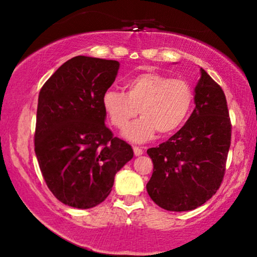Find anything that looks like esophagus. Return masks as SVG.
<instances>
[{"instance_id": "obj_1", "label": "esophagus", "mask_w": 257, "mask_h": 257, "mask_svg": "<svg viewBox=\"0 0 257 257\" xmlns=\"http://www.w3.org/2000/svg\"><path fill=\"white\" fill-rule=\"evenodd\" d=\"M133 150H134V155L135 156H141L144 153V150L141 149V147L134 146V147H133Z\"/></svg>"}]
</instances>
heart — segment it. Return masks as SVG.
Here are the masks:
<instances>
[{
	"instance_id": "heart-1",
	"label": "heart",
	"mask_w": 257,
	"mask_h": 257,
	"mask_svg": "<svg viewBox=\"0 0 257 257\" xmlns=\"http://www.w3.org/2000/svg\"><path fill=\"white\" fill-rule=\"evenodd\" d=\"M124 91L107 89L102 107L108 120L123 129L140 113V119L123 132L128 140L145 143L159 135H170L187 122L194 104V91L182 78H170L158 72H143L124 83Z\"/></svg>"
}]
</instances>
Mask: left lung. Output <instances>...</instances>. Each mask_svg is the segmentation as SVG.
I'll use <instances>...</instances> for the list:
<instances>
[{
    "label": "left lung",
    "mask_w": 257,
    "mask_h": 257,
    "mask_svg": "<svg viewBox=\"0 0 257 257\" xmlns=\"http://www.w3.org/2000/svg\"><path fill=\"white\" fill-rule=\"evenodd\" d=\"M196 107L169 140L147 150L153 173L147 193L169 211L193 210L216 193L231 145V119L225 93L204 70L194 88Z\"/></svg>",
    "instance_id": "left-lung-1"
}]
</instances>
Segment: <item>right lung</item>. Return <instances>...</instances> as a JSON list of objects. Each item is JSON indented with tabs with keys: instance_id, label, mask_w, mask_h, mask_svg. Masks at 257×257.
<instances>
[{
	"instance_id": "obj_1",
	"label": "right lung",
	"mask_w": 257,
	"mask_h": 257,
	"mask_svg": "<svg viewBox=\"0 0 257 257\" xmlns=\"http://www.w3.org/2000/svg\"><path fill=\"white\" fill-rule=\"evenodd\" d=\"M116 60L78 55L38 95L35 153L44 181L64 204L89 209L104 202L133 149L105 125L102 94L116 79Z\"/></svg>"
}]
</instances>
